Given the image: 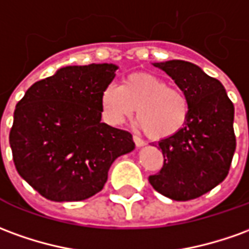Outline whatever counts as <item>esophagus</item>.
<instances>
[{
	"label": "esophagus",
	"instance_id": "esophagus-1",
	"mask_svg": "<svg viewBox=\"0 0 249 249\" xmlns=\"http://www.w3.org/2000/svg\"><path fill=\"white\" fill-rule=\"evenodd\" d=\"M133 142L136 144V147H142V145H145V142H142L139 136H133Z\"/></svg>",
	"mask_w": 249,
	"mask_h": 249
}]
</instances>
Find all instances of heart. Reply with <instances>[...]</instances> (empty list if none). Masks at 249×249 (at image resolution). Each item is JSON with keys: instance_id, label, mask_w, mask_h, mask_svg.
I'll use <instances>...</instances> for the list:
<instances>
[{"instance_id": "b5f03b06", "label": "heart", "mask_w": 249, "mask_h": 249, "mask_svg": "<svg viewBox=\"0 0 249 249\" xmlns=\"http://www.w3.org/2000/svg\"><path fill=\"white\" fill-rule=\"evenodd\" d=\"M101 107L107 124L117 126L130 119L137 107L139 126L151 139L173 137L186 125L190 104L185 91L168 86L159 76L139 72L123 85H109L101 93Z\"/></svg>"}]
</instances>
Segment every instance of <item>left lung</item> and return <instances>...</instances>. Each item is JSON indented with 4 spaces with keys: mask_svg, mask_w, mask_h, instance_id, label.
<instances>
[{
    "mask_svg": "<svg viewBox=\"0 0 249 249\" xmlns=\"http://www.w3.org/2000/svg\"><path fill=\"white\" fill-rule=\"evenodd\" d=\"M185 91L190 110L183 129L158 142L161 170L148 178L161 196L189 201L203 196L227 178L236 136L234 107L222 83L185 60L154 63Z\"/></svg>",
    "mask_w": 249,
    "mask_h": 249,
    "instance_id": "1",
    "label": "left lung"
}]
</instances>
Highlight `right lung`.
<instances>
[{"label":"right lung","instance_id":"obj_1","mask_svg":"<svg viewBox=\"0 0 249 249\" xmlns=\"http://www.w3.org/2000/svg\"><path fill=\"white\" fill-rule=\"evenodd\" d=\"M117 69L66 66L34 83L16 105L9 135L16 170L47 199L93 197L113 161L135 149L129 132L101 121V93Z\"/></svg>","mask_w":249,"mask_h":249}]
</instances>
